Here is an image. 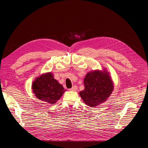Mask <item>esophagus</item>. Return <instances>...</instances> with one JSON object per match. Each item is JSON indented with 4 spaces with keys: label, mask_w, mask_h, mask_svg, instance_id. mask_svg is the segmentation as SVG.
<instances>
[{
    "label": "esophagus",
    "mask_w": 148,
    "mask_h": 148,
    "mask_svg": "<svg viewBox=\"0 0 148 148\" xmlns=\"http://www.w3.org/2000/svg\"><path fill=\"white\" fill-rule=\"evenodd\" d=\"M77 88H77V86H73V87H72L71 88L69 89V90H70V91H77Z\"/></svg>",
    "instance_id": "34e87169"
}]
</instances>
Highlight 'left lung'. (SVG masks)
<instances>
[{"label": "left lung", "instance_id": "1", "mask_svg": "<svg viewBox=\"0 0 148 148\" xmlns=\"http://www.w3.org/2000/svg\"><path fill=\"white\" fill-rule=\"evenodd\" d=\"M84 83L85 88L79 94L84 102L91 107H95L106 101L114 91V82L105 68L88 72Z\"/></svg>", "mask_w": 148, "mask_h": 148}]
</instances>
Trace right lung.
I'll use <instances>...</instances> for the list:
<instances>
[{"label": "right lung", "instance_id": "right-lung-1", "mask_svg": "<svg viewBox=\"0 0 148 148\" xmlns=\"http://www.w3.org/2000/svg\"><path fill=\"white\" fill-rule=\"evenodd\" d=\"M51 72L42 74L32 83V90L36 97L48 104H54L66 91Z\"/></svg>", "mask_w": 148, "mask_h": 148}]
</instances>
